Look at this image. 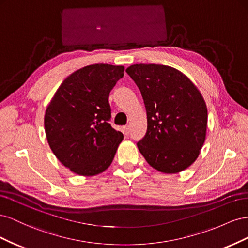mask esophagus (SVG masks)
<instances>
[{
    "label": "esophagus",
    "mask_w": 248,
    "mask_h": 248,
    "mask_svg": "<svg viewBox=\"0 0 248 248\" xmlns=\"http://www.w3.org/2000/svg\"><path fill=\"white\" fill-rule=\"evenodd\" d=\"M129 132H130L129 126H124V127H123V133L125 134V136H128Z\"/></svg>",
    "instance_id": "34e87169"
}]
</instances>
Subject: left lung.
<instances>
[{
    "instance_id": "obj_1",
    "label": "left lung",
    "mask_w": 248,
    "mask_h": 248,
    "mask_svg": "<svg viewBox=\"0 0 248 248\" xmlns=\"http://www.w3.org/2000/svg\"><path fill=\"white\" fill-rule=\"evenodd\" d=\"M147 111V132L138 148L147 162L176 174L196 161L206 140L208 111L193 82L172 67L136 64L126 69Z\"/></svg>"
}]
</instances>
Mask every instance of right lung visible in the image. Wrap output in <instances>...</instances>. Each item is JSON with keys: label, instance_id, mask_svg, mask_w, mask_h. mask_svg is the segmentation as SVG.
<instances>
[{"label": "right lung", "instance_id": "1", "mask_svg": "<svg viewBox=\"0 0 248 248\" xmlns=\"http://www.w3.org/2000/svg\"><path fill=\"white\" fill-rule=\"evenodd\" d=\"M124 76L123 66L89 65L64 79L44 116L52 153L80 176H95L114 159L123 133L109 124L108 96Z\"/></svg>", "mask_w": 248, "mask_h": 248}]
</instances>
